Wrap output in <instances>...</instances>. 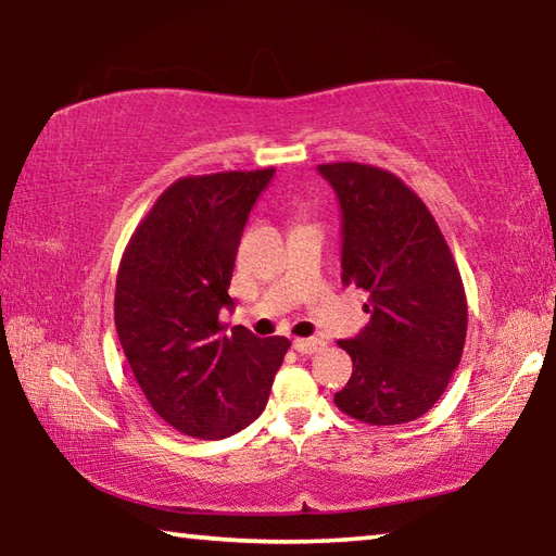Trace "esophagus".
Wrapping results in <instances>:
<instances>
[{"instance_id":"1","label":"esophagus","mask_w":556,"mask_h":556,"mask_svg":"<svg viewBox=\"0 0 556 556\" xmlns=\"http://www.w3.org/2000/svg\"><path fill=\"white\" fill-rule=\"evenodd\" d=\"M294 348H296L301 355H312V353L324 351L326 341H324V338H296Z\"/></svg>"}]
</instances>
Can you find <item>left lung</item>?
Here are the masks:
<instances>
[{"label": "left lung", "mask_w": 556, "mask_h": 556, "mask_svg": "<svg viewBox=\"0 0 556 556\" xmlns=\"http://www.w3.org/2000/svg\"><path fill=\"white\" fill-rule=\"evenodd\" d=\"M343 213L341 281L368 294L370 324L338 345L353 375L336 407L363 425L419 419L439 402L464 355V281L434 215L388 168L318 166Z\"/></svg>", "instance_id": "1"}]
</instances>
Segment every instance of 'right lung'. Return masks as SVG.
<instances>
[{
  "label": "right lung",
  "mask_w": 556,
  "mask_h": 556,
  "mask_svg": "<svg viewBox=\"0 0 556 556\" xmlns=\"http://www.w3.org/2000/svg\"><path fill=\"white\" fill-rule=\"evenodd\" d=\"M275 168L184 176L131 232L115 328L152 409L186 437L225 439L267 407L289 338L218 321L242 228Z\"/></svg>",
  "instance_id": "right-lung-1"
}]
</instances>
